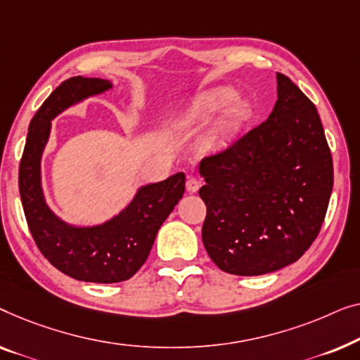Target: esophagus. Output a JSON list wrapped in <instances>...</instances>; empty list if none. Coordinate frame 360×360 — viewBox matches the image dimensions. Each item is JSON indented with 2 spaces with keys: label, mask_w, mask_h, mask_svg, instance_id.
I'll return each mask as SVG.
<instances>
[{
  "label": "esophagus",
  "mask_w": 360,
  "mask_h": 360,
  "mask_svg": "<svg viewBox=\"0 0 360 360\" xmlns=\"http://www.w3.org/2000/svg\"><path fill=\"white\" fill-rule=\"evenodd\" d=\"M199 187H200V182L197 181L195 178H189V179H187V182H186V189H187V192H191V194H194V192L199 191Z\"/></svg>",
  "instance_id": "34e87169"
}]
</instances>
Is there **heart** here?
Masks as SVG:
<instances>
[{"label":"heart","instance_id":"heart-1","mask_svg":"<svg viewBox=\"0 0 360 360\" xmlns=\"http://www.w3.org/2000/svg\"><path fill=\"white\" fill-rule=\"evenodd\" d=\"M215 119L205 135V141L217 151L225 150L240 139L251 120V108L238 99L231 86H212L192 96L176 114L181 125H200Z\"/></svg>","mask_w":360,"mask_h":360}]
</instances>
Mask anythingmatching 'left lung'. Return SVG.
Here are the masks:
<instances>
[{
  "label": "left lung",
  "mask_w": 360,
  "mask_h": 360,
  "mask_svg": "<svg viewBox=\"0 0 360 360\" xmlns=\"http://www.w3.org/2000/svg\"><path fill=\"white\" fill-rule=\"evenodd\" d=\"M276 78L266 122L199 165L202 241L229 274H269L300 259L330 204L333 160L318 110L285 75Z\"/></svg>",
  "instance_id": "1"
}]
</instances>
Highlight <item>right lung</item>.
<instances>
[{
	"instance_id": "obj_1",
	"label": "right lung",
	"mask_w": 360,
	"mask_h": 360,
	"mask_svg": "<svg viewBox=\"0 0 360 360\" xmlns=\"http://www.w3.org/2000/svg\"><path fill=\"white\" fill-rule=\"evenodd\" d=\"M112 86L103 78L75 77L63 81L30 120L19 166L22 209L40 252L63 274L96 283L127 281L143 266L156 233L186 189L184 173L140 186L117 215L89 226L67 224L50 209L42 187V155L52 120L84 99L108 93Z\"/></svg>"
}]
</instances>
